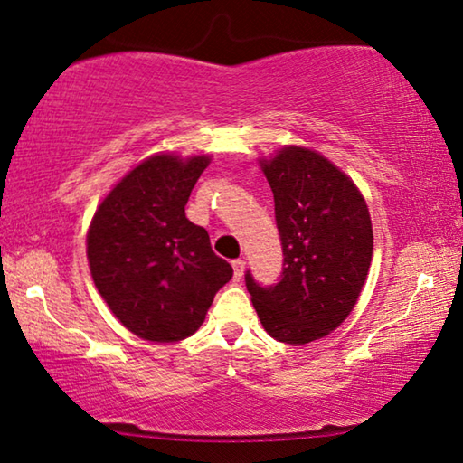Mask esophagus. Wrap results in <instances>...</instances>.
I'll return each instance as SVG.
<instances>
[{
  "instance_id": "34e87169",
  "label": "esophagus",
  "mask_w": 463,
  "mask_h": 463,
  "mask_svg": "<svg viewBox=\"0 0 463 463\" xmlns=\"http://www.w3.org/2000/svg\"><path fill=\"white\" fill-rule=\"evenodd\" d=\"M232 269H234V279H241L242 273H245V260H234Z\"/></svg>"
}]
</instances>
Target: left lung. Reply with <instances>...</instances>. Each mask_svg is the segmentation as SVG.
Masks as SVG:
<instances>
[{
  "label": "left lung",
  "instance_id": "obj_1",
  "mask_svg": "<svg viewBox=\"0 0 463 463\" xmlns=\"http://www.w3.org/2000/svg\"><path fill=\"white\" fill-rule=\"evenodd\" d=\"M276 203L284 268L276 284H245L265 331L304 345L335 331L354 310L373 253L364 195L323 155L286 146L261 163Z\"/></svg>",
  "mask_w": 463,
  "mask_h": 463
}]
</instances>
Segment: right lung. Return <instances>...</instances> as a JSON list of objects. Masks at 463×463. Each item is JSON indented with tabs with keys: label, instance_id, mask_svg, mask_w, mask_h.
Instances as JSON below:
<instances>
[{
	"label": "right lung",
	"instance_id": "obj_1",
	"mask_svg": "<svg viewBox=\"0 0 463 463\" xmlns=\"http://www.w3.org/2000/svg\"><path fill=\"white\" fill-rule=\"evenodd\" d=\"M208 156L156 155L140 163L99 203L88 232L98 292L120 323L155 343L198 331L214 296L232 278L206 229L185 218Z\"/></svg>",
	"mask_w": 463,
	"mask_h": 463
}]
</instances>
